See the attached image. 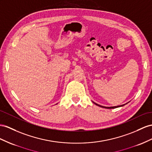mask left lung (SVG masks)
I'll use <instances>...</instances> for the list:
<instances>
[{
  "mask_svg": "<svg viewBox=\"0 0 152 152\" xmlns=\"http://www.w3.org/2000/svg\"><path fill=\"white\" fill-rule=\"evenodd\" d=\"M96 105H98V106H99V107H103V108H117V107H122V106H124V104H122V105H119V106H117V107H103V106H101V105H99V104H96V103H95Z\"/></svg>",
  "mask_w": 152,
  "mask_h": 152,
  "instance_id": "left-lung-1",
  "label": "left lung"
}]
</instances>
